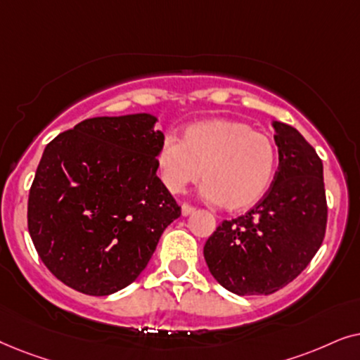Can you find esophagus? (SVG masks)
<instances>
[{"label": "esophagus", "instance_id": "esophagus-1", "mask_svg": "<svg viewBox=\"0 0 360 360\" xmlns=\"http://www.w3.org/2000/svg\"><path fill=\"white\" fill-rule=\"evenodd\" d=\"M195 210V207L194 205H191V204H183L181 205V212H183V215H189V214H193Z\"/></svg>", "mask_w": 360, "mask_h": 360}]
</instances>
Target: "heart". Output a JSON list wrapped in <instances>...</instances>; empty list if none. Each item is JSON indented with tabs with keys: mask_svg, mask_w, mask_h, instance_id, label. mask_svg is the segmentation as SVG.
Listing matches in <instances>:
<instances>
[{
	"mask_svg": "<svg viewBox=\"0 0 360 360\" xmlns=\"http://www.w3.org/2000/svg\"><path fill=\"white\" fill-rule=\"evenodd\" d=\"M162 184L183 193L202 172L204 193L220 209L236 212L255 205L275 179L278 150L266 133L229 118L188 127L181 141L166 136L156 155Z\"/></svg>",
	"mask_w": 360,
	"mask_h": 360,
	"instance_id": "obj_1",
	"label": "heart"
}]
</instances>
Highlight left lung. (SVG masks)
Returning <instances> with one entry per match:
<instances>
[{"label":"left lung","mask_w":360,"mask_h":360,"mask_svg":"<svg viewBox=\"0 0 360 360\" xmlns=\"http://www.w3.org/2000/svg\"><path fill=\"white\" fill-rule=\"evenodd\" d=\"M280 165L266 194L224 220L204 245L209 271L236 295H271L313 260L324 240L328 202L323 161L290 124L275 122Z\"/></svg>","instance_id":"obj_1"}]
</instances>
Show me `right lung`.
Masks as SVG:
<instances>
[{
    "mask_svg": "<svg viewBox=\"0 0 360 360\" xmlns=\"http://www.w3.org/2000/svg\"><path fill=\"white\" fill-rule=\"evenodd\" d=\"M148 113L97 117L46 146L27 200V229L52 275L90 296L145 270L181 207L156 176L165 141Z\"/></svg>",
    "mask_w": 360,
    "mask_h": 360,
    "instance_id": "1",
    "label": "right lung"
}]
</instances>
